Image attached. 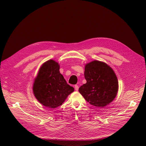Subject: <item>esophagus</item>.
<instances>
[{"label":"esophagus","instance_id":"obj_1","mask_svg":"<svg viewBox=\"0 0 146 146\" xmlns=\"http://www.w3.org/2000/svg\"><path fill=\"white\" fill-rule=\"evenodd\" d=\"M78 85H75V86H74V88H75V90L76 91H78Z\"/></svg>","mask_w":146,"mask_h":146}]
</instances>
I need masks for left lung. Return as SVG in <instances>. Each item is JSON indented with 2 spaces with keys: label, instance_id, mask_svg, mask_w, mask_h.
<instances>
[{
  "label": "left lung",
  "instance_id": "1",
  "mask_svg": "<svg viewBox=\"0 0 146 146\" xmlns=\"http://www.w3.org/2000/svg\"><path fill=\"white\" fill-rule=\"evenodd\" d=\"M86 83L78 91L91 105L104 107L116 98L118 91V80L112 68L98 60L88 63L85 67Z\"/></svg>",
  "mask_w": 146,
  "mask_h": 146
}]
</instances>
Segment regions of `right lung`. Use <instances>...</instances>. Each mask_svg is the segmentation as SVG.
I'll return each instance as SVG.
<instances>
[{
    "label": "right lung",
    "mask_w": 146,
    "mask_h": 146,
    "mask_svg": "<svg viewBox=\"0 0 146 146\" xmlns=\"http://www.w3.org/2000/svg\"><path fill=\"white\" fill-rule=\"evenodd\" d=\"M59 69L58 63L53 60H48L41 66L35 79L33 94L39 102L47 108H55L61 105L74 91Z\"/></svg>",
    "instance_id": "right-lung-1"
}]
</instances>
